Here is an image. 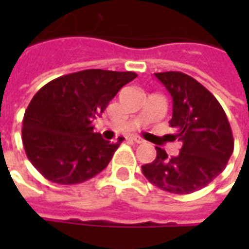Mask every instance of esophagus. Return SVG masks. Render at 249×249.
<instances>
[{"label":"esophagus","instance_id":"34e87169","mask_svg":"<svg viewBox=\"0 0 249 249\" xmlns=\"http://www.w3.org/2000/svg\"><path fill=\"white\" fill-rule=\"evenodd\" d=\"M130 139L135 141V142H137V144H144V142H145V141H144V139H141L140 136H132Z\"/></svg>","mask_w":249,"mask_h":249}]
</instances>
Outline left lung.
Instances as JSON below:
<instances>
[{"label": "left lung", "instance_id": "1", "mask_svg": "<svg viewBox=\"0 0 249 249\" xmlns=\"http://www.w3.org/2000/svg\"><path fill=\"white\" fill-rule=\"evenodd\" d=\"M172 97L169 124L180 142L178 156L156 148L157 156L142 173L162 191L187 195L208 185L224 171L233 152V137L224 109L207 88L181 71L155 73Z\"/></svg>", "mask_w": 249, "mask_h": 249}]
</instances>
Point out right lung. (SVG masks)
Wrapping results in <instances>:
<instances>
[{"label": "right lung", "instance_id": "1", "mask_svg": "<svg viewBox=\"0 0 249 249\" xmlns=\"http://www.w3.org/2000/svg\"><path fill=\"white\" fill-rule=\"evenodd\" d=\"M133 71L88 69L58 77L41 88L25 110L22 142L38 172L57 184H78L104 171L119 148L94 132L93 120Z\"/></svg>", "mask_w": 249, "mask_h": 249}]
</instances>
